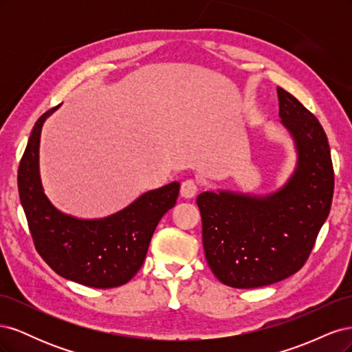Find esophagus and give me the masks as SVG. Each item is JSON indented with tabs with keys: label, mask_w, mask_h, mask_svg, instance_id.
<instances>
[{
	"label": "esophagus",
	"mask_w": 352,
	"mask_h": 352,
	"mask_svg": "<svg viewBox=\"0 0 352 352\" xmlns=\"http://www.w3.org/2000/svg\"><path fill=\"white\" fill-rule=\"evenodd\" d=\"M198 192V185L195 180L188 179L185 182H182V186H180V195L184 198H194Z\"/></svg>",
	"instance_id": "34e87169"
}]
</instances>
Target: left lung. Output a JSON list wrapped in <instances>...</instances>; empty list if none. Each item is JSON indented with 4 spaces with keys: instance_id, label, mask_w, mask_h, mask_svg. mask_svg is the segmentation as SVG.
I'll list each match as a JSON object with an SVG mask.
<instances>
[{
    "instance_id": "8db88e82",
    "label": "left lung",
    "mask_w": 352,
    "mask_h": 352,
    "mask_svg": "<svg viewBox=\"0 0 352 352\" xmlns=\"http://www.w3.org/2000/svg\"><path fill=\"white\" fill-rule=\"evenodd\" d=\"M280 122L294 138L296 167L273 194L202 192V245L216 278L238 289L289 278L310 255L333 198V166L323 127L294 95L278 88Z\"/></svg>"
}]
</instances>
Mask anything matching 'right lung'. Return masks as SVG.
<instances>
[{"mask_svg":"<svg viewBox=\"0 0 352 352\" xmlns=\"http://www.w3.org/2000/svg\"><path fill=\"white\" fill-rule=\"evenodd\" d=\"M36 120L20 160L19 195L35 248L57 274L76 283L109 289L129 282L144 264L158 221L173 208L180 184L148 190L131 206L104 219H76L51 204L39 176L42 124Z\"/></svg>","mask_w":352,"mask_h":352,"instance_id":"obj_1","label":"right lung"}]
</instances>
